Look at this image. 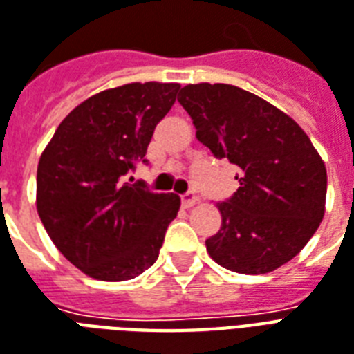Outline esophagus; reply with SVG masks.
Listing matches in <instances>:
<instances>
[{
	"label": "esophagus",
	"mask_w": 354,
	"mask_h": 354,
	"mask_svg": "<svg viewBox=\"0 0 354 354\" xmlns=\"http://www.w3.org/2000/svg\"><path fill=\"white\" fill-rule=\"evenodd\" d=\"M195 204H198V196L182 195V207H193Z\"/></svg>",
	"instance_id": "34e87169"
}]
</instances>
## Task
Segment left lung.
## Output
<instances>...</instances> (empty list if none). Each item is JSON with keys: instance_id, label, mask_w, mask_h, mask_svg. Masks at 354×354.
Wrapping results in <instances>:
<instances>
[{"instance_id": "obj_1", "label": "left lung", "mask_w": 354, "mask_h": 354, "mask_svg": "<svg viewBox=\"0 0 354 354\" xmlns=\"http://www.w3.org/2000/svg\"><path fill=\"white\" fill-rule=\"evenodd\" d=\"M178 102L196 139L237 167L239 189L217 204L207 254L225 269L266 274L293 260L325 215L327 169L304 129L279 107L226 83H191Z\"/></svg>"}]
</instances>
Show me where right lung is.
I'll list each match as a JSON object with an SVG mask.
<instances>
[{"label": "right lung", "mask_w": 354, "mask_h": 354, "mask_svg": "<svg viewBox=\"0 0 354 354\" xmlns=\"http://www.w3.org/2000/svg\"><path fill=\"white\" fill-rule=\"evenodd\" d=\"M180 83H128L64 117L37 169V212L53 245L91 279L122 282L158 260L180 196L124 182L147 156ZM145 161V159H142Z\"/></svg>", "instance_id": "right-lung-1"}]
</instances>
